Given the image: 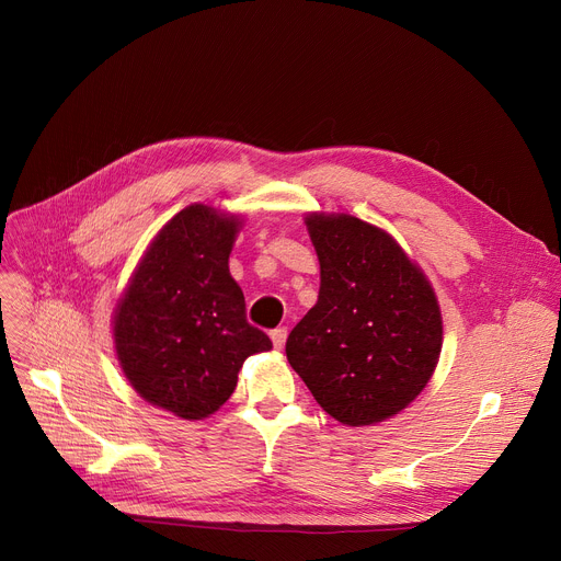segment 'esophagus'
Segmentation results:
<instances>
[{
    "mask_svg": "<svg viewBox=\"0 0 561 561\" xmlns=\"http://www.w3.org/2000/svg\"><path fill=\"white\" fill-rule=\"evenodd\" d=\"M286 336H288V330H286V328H277V330H273V332H271L273 345H275L277 350H282V347H284V343H286Z\"/></svg>",
    "mask_w": 561,
    "mask_h": 561,
    "instance_id": "1",
    "label": "esophagus"
}]
</instances>
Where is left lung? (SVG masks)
Masks as SVG:
<instances>
[{
  "label": "left lung",
  "mask_w": 561,
  "mask_h": 561,
  "mask_svg": "<svg viewBox=\"0 0 561 561\" xmlns=\"http://www.w3.org/2000/svg\"><path fill=\"white\" fill-rule=\"evenodd\" d=\"M305 225L320 290L288 334L286 359L339 423L387 421L421 396L438 364L444 318L436 293L389 231L322 211Z\"/></svg>",
  "instance_id": "1"
}]
</instances>
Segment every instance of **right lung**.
<instances>
[{"label":"right lung","instance_id":"obj_1","mask_svg":"<svg viewBox=\"0 0 561 561\" xmlns=\"http://www.w3.org/2000/svg\"><path fill=\"white\" fill-rule=\"evenodd\" d=\"M243 218L209 204L172 216L147 245L117 300L113 343L134 391L184 421H202L229 400L243 362L271 339L245 320L229 273Z\"/></svg>","mask_w":561,"mask_h":561}]
</instances>
